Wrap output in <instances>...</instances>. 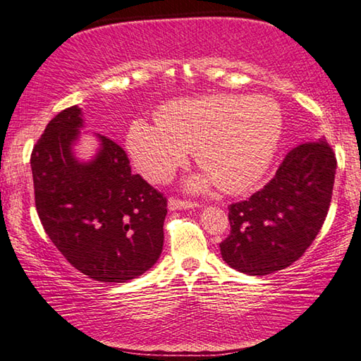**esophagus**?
<instances>
[{"mask_svg":"<svg viewBox=\"0 0 361 361\" xmlns=\"http://www.w3.org/2000/svg\"><path fill=\"white\" fill-rule=\"evenodd\" d=\"M194 207H197V204L194 202H189V200H180V199H175V197H170L169 199V210H188V209H194Z\"/></svg>","mask_w":361,"mask_h":361,"instance_id":"obj_1","label":"esophagus"}]
</instances>
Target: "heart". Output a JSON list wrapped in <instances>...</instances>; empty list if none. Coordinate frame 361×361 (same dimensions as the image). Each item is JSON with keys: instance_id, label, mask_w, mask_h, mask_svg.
Instances as JSON below:
<instances>
[{"instance_id": "1", "label": "heart", "mask_w": 361, "mask_h": 361, "mask_svg": "<svg viewBox=\"0 0 361 361\" xmlns=\"http://www.w3.org/2000/svg\"><path fill=\"white\" fill-rule=\"evenodd\" d=\"M282 130V111L271 97L213 94L167 103L156 124L133 121L126 148L140 173L154 183L167 181L194 151L207 173L189 188L202 191L216 181L221 191L239 194L266 173Z\"/></svg>"}]
</instances>
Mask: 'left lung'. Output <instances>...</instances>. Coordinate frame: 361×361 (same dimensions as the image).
I'll return each mask as SVG.
<instances>
[{
    "mask_svg": "<svg viewBox=\"0 0 361 361\" xmlns=\"http://www.w3.org/2000/svg\"><path fill=\"white\" fill-rule=\"evenodd\" d=\"M334 175L336 156L326 142L293 148L264 188L229 205L223 259L248 276H267L301 258L328 215Z\"/></svg>",
    "mask_w": 361,
    "mask_h": 361,
    "instance_id": "8db88e82",
    "label": "left lung"
}]
</instances>
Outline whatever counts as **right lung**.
Masks as SVG:
<instances>
[{"instance_id": "obj_1", "label": "right lung", "mask_w": 361, "mask_h": 361, "mask_svg": "<svg viewBox=\"0 0 361 361\" xmlns=\"http://www.w3.org/2000/svg\"><path fill=\"white\" fill-rule=\"evenodd\" d=\"M81 108L60 111L32 152L35 204L42 228L66 261L99 282L124 283L156 264L167 199L133 175L126 151L97 133L87 162L73 151Z\"/></svg>"}]
</instances>
